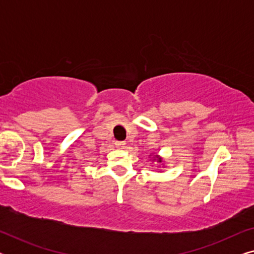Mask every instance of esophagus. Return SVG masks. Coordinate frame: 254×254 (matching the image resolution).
Here are the masks:
<instances>
[{
	"label": "esophagus",
	"mask_w": 254,
	"mask_h": 254,
	"mask_svg": "<svg viewBox=\"0 0 254 254\" xmlns=\"http://www.w3.org/2000/svg\"><path fill=\"white\" fill-rule=\"evenodd\" d=\"M116 147L117 149H119V150H123V149H125V147H126V143H125L124 141H116Z\"/></svg>",
	"instance_id": "34e87169"
}]
</instances>
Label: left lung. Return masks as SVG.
I'll return each mask as SVG.
<instances>
[{"label":"left lung","mask_w":254,"mask_h":254,"mask_svg":"<svg viewBox=\"0 0 254 254\" xmlns=\"http://www.w3.org/2000/svg\"><path fill=\"white\" fill-rule=\"evenodd\" d=\"M152 161H157L158 163H162L163 162V158L159 157V155H154V156H152Z\"/></svg>","instance_id":"obj_1"}]
</instances>
